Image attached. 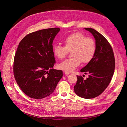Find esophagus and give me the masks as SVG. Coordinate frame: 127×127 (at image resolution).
<instances>
[{"instance_id":"obj_1","label":"esophagus","mask_w":127,"mask_h":127,"mask_svg":"<svg viewBox=\"0 0 127 127\" xmlns=\"http://www.w3.org/2000/svg\"><path fill=\"white\" fill-rule=\"evenodd\" d=\"M64 73H65V74L66 75H69L70 74V72L69 71H65Z\"/></svg>"}]
</instances>
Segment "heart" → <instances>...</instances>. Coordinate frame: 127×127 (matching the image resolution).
<instances>
[{
  "instance_id": "obj_1",
  "label": "heart",
  "mask_w": 127,
  "mask_h": 127,
  "mask_svg": "<svg viewBox=\"0 0 127 127\" xmlns=\"http://www.w3.org/2000/svg\"><path fill=\"white\" fill-rule=\"evenodd\" d=\"M65 46L56 45L53 48V54L59 59H64L68 51H71L72 58L65 60L60 63L59 68L64 70L72 71L80 64L90 63L96 51L94 39L86 37L81 32L71 33L64 39Z\"/></svg>"
}]
</instances>
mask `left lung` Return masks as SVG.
I'll list each match as a JSON object with an SVG mask.
<instances>
[{
	"label": "left lung",
	"instance_id": "obj_1",
	"mask_svg": "<svg viewBox=\"0 0 127 127\" xmlns=\"http://www.w3.org/2000/svg\"><path fill=\"white\" fill-rule=\"evenodd\" d=\"M90 32L95 39L96 51L92 61L80 71L88 74L84 80L77 76L74 91L79 97L91 99L100 95L108 87L114 74L115 62L114 53L109 42L101 34L94 29L84 28Z\"/></svg>",
	"mask_w": 127,
	"mask_h": 127
}]
</instances>
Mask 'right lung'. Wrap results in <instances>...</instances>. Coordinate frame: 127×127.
<instances>
[{
  "instance_id": "1",
  "label": "right lung",
  "mask_w": 127,
  "mask_h": 127,
  "mask_svg": "<svg viewBox=\"0 0 127 127\" xmlns=\"http://www.w3.org/2000/svg\"><path fill=\"white\" fill-rule=\"evenodd\" d=\"M59 28L29 33L20 42L14 57L13 72L20 89L34 99H42L54 92L63 76L56 63L52 42Z\"/></svg>"
}]
</instances>
